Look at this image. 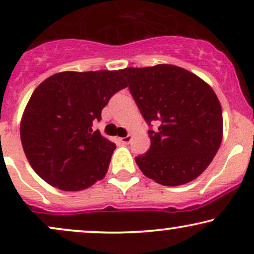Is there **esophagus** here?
Masks as SVG:
<instances>
[{"label": "esophagus", "instance_id": "obj_1", "mask_svg": "<svg viewBox=\"0 0 254 254\" xmlns=\"http://www.w3.org/2000/svg\"><path fill=\"white\" fill-rule=\"evenodd\" d=\"M121 142L123 143V144H127V143H130V140H131V137L130 136H127V137H123V138H121Z\"/></svg>", "mask_w": 254, "mask_h": 254}]
</instances>
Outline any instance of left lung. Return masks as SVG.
I'll return each instance as SVG.
<instances>
[{"label":"left lung","mask_w":254,"mask_h":254,"mask_svg":"<svg viewBox=\"0 0 254 254\" xmlns=\"http://www.w3.org/2000/svg\"><path fill=\"white\" fill-rule=\"evenodd\" d=\"M121 73L149 127L151 146L134 157L146 177L165 186L192 182L210 165L223 139V114L210 85L194 73L158 64Z\"/></svg>","instance_id":"obj_1"}]
</instances>
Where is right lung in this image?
Segmentation results:
<instances>
[{"instance_id":"right-lung-1","label":"right lung","mask_w":254,"mask_h":254,"mask_svg":"<svg viewBox=\"0 0 254 254\" xmlns=\"http://www.w3.org/2000/svg\"><path fill=\"white\" fill-rule=\"evenodd\" d=\"M127 84L118 71H64L35 89L21 122L31 168L48 184L81 191L101 181L116 144L92 131L110 98Z\"/></svg>"}]
</instances>
